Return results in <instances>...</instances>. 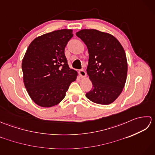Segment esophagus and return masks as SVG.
Returning a JSON list of instances; mask_svg holds the SVG:
<instances>
[{
	"instance_id": "1",
	"label": "esophagus",
	"mask_w": 155,
	"mask_h": 155,
	"mask_svg": "<svg viewBox=\"0 0 155 155\" xmlns=\"http://www.w3.org/2000/svg\"><path fill=\"white\" fill-rule=\"evenodd\" d=\"M78 72H79V75L81 77H85L87 76L86 72H85L84 70H80Z\"/></svg>"
}]
</instances>
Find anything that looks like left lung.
Segmentation results:
<instances>
[{
    "label": "left lung",
    "mask_w": 155,
    "mask_h": 155,
    "mask_svg": "<svg viewBox=\"0 0 155 155\" xmlns=\"http://www.w3.org/2000/svg\"><path fill=\"white\" fill-rule=\"evenodd\" d=\"M76 35L87 45L89 54L87 72L93 88L86 97L97 104L113 103L127 80L128 65L123 47L113 35L95 29H83Z\"/></svg>",
    "instance_id": "obj_1"
}]
</instances>
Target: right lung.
<instances>
[{
    "label": "right lung",
    "instance_id": "add662e5",
    "mask_svg": "<svg viewBox=\"0 0 155 155\" xmlns=\"http://www.w3.org/2000/svg\"><path fill=\"white\" fill-rule=\"evenodd\" d=\"M73 37L71 29L42 35L29 45L22 62L23 81L31 99L38 106L51 107L65 97L77 72L71 69L64 48Z\"/></svg>",
    "mask_w": 155,
    "mask_h": 155
}]
</instances>
